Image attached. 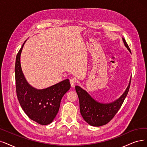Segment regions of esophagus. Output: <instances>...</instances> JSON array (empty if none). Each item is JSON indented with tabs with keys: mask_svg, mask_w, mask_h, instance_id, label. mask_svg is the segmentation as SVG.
<instances>
[{
	"mask_svg": "<svg viewBox=\"0 0 147 147\" xmlns=\"http://www.w3.org/2000/svg\"><path fill=\"white\" fill-rule=\"evenodd\" d=\"M75 83H76V81L74 79H70V85H71L72 87H74L75 86Z\"/></svg>",
	"mask_w": 147,
	"mask_h": 147,
	"instance_id": "esophagus-1",
	"label": "esophagus"
}]
</instances>
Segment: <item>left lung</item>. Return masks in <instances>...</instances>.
I'll return each mask as SVG.
<instances>
[{
    "label": "left lung",
    "instance_id": "1",
    "mask_svg": "<svg viewBox=\"0 0 147 147\" xmlns=\"http://www.w3.org/2000/svg\"><path fill=\"white\" fill-rule=\"evenodd\" d=\"M122 41L126 48L131 54L125 40L122 38ZM130 83L131 78L122 95L116 100L109 103H102L96 101L85 90L78 86H76L75 90L79 98L80 113L84 120L89 125L94 127L107 124L113 119L121 108L130 89Z\"/></svg>",
    "mask_w": 147,
    "mask_h": 147
}]
</instances>
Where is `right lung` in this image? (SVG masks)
I'll list each match as a JSON object with an SVG mask.
<instances>
[{
  "mask_svg": "<svg viewBox=\"0 0 147 147\" xmlns=\"http://www.w3.org/2000/svg\"><path fill=\"white\" fill-rule=\"evenodd\" d=\"M25 42L16 56L15 77L17 96L23 111L29 118L41 125L49 124L60 109L61 100L70 88L66 79L46 89H37L29 84L22 72L20 55Z\"/></svg>",
  "mask_w": 147,
  "mask_h": 147,
  "instance_id": "1",
  "label": "right lung"
}]
</instances>
